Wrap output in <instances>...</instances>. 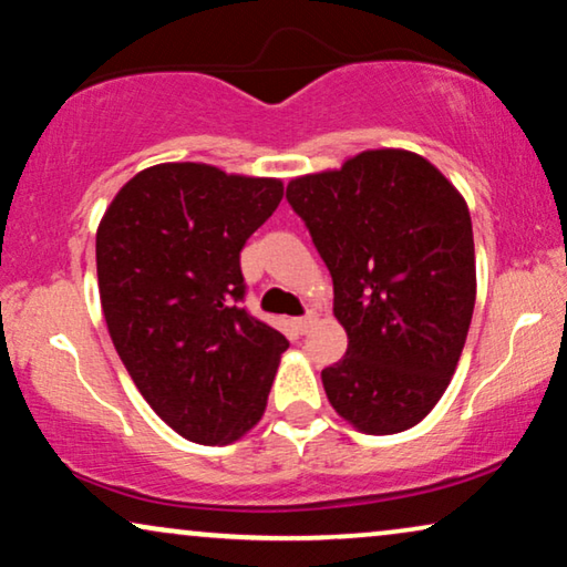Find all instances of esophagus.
<instances>
[{
	"label": "esophagus",
	"mask_w": 567,
	"mask_h": 567,
	"mask_svg": "<svg viewBox=\"0 0 567 567\" xmlns=\"http://www.w3.org/2000/svg\"><path fill=\"white\" fill-rule=\"evenodd\" d=\"M292 323H296V329L300 331V334H306V331L311 329L313 323H316V316H311V313H308V316H300V319H296Z\"/></svg>",
	"instance_id": "esophagus-1"
}]
</instances>
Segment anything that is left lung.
Wrapping results in <instances>:
<instances>
[{"label": "left lung", "mask_w": 567, "mask_h": 567, "mask_svg": "<svg viewBox=\"0 0 567 567\" xmlns=\"http://www.w3.org/2000/svg\"><path fill=\"white\" fill-rule=\"evenodd\" d=\"M288 202L347 331V354L321 371L331 406L368 435L414 427L449 389L477 298L464 196L422 155L383 147L292 178Z\"/></svg>", "instance_id": "1"}]
</instances>
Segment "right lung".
<instances>
[{
	"mask_svg": "<svg viewBox=\"0 0 567 567\" xmlns=\"http://www.w3.org/2000/svg\"><path fill=\"white\" fill-rule=\"evenodd\" d=\"M282 181L161 163L126 181L95 236L105 327L134 386L186 441L225 446L267 410L288 339L254 319L240 248Z\"/></svg>",
	"mask_w": 567,
	"mask_h": 567,
	"instance_id": "right-lung-1",
	"label": "right lung"
}]
</instances>
